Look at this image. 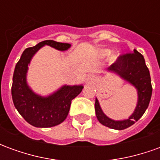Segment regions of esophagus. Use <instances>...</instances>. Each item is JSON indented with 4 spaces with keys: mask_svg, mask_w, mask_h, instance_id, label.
<instances>
[{
    "mask_svg": "<svg viewBox=\"0 0 160 160\" xmlns=\"http://www.w3.org/2000/svg\"><path fill=\"white\" fill-rule=\"evenodd\" d=\"M94 80V76L93 75H92V74H90V75H88V76L87 77V80H86V81H87V83H91V82H93Z\"/></svg>",
    "mask_w": 160,
    "mask_h": 160,
    "instance_id": "obj_1",
    "label": "esophagus"
}]
</instances>
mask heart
I'll return each instance as SVG.
<instances>
[{"mask_svg":"<svg viewBox=\"0 0 160 160\" xmlns=\"http://www.w3.org/2000/svg\"><path fill=\"white\" fill-rule=\"evenodd\" d=\"M110 54H111V50H110V49H102V50H100L99 56H100V57H102V58H104V57H106V56H110ZM115 60H116V57L113 56V57H112V61H115Z\"/></svg>","mask_w":160,"mask_h":160,"instance_id":"b5f03b06","label":"heart"}]
</instances>
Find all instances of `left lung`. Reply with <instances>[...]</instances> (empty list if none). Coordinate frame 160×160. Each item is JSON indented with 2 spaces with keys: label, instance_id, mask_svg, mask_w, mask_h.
I'll use <instances>...</instances> for the list:
<instances>
[{
  "label": "left lung",
  "instance_id": "obj_1",
  "mask_svg": "<svg viewBox=\"0 0 160 160\" xmlns=\"http://www.w3.org/2000/svg\"><path fill=\"white\" fill-rule=\"evenodd\" d=\"M107 71L118 75L121 79L131 84L137 91L136 107L130 117L124 120L117 121L108 118L102 110L98 98L95 101V111L98 122L110 128L122 130L135 123L148 109L152 92L150 73L144 57L136 49L133 53L119 56L116 62L108 68Z\"/></svg>",
  "mask_w": 160,
  "mask_h": 160
}]
</instances>
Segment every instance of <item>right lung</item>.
Returning a JSON list of instances; mask_svg holds the SVG:
<instances>
[{"mask_svg":"<svg viewBox=\"0 0 160 160\" xmlns=\"http://www.w3.org/2000/svg\"><path fill=\"white\" fill-rule=\"evenodd\" d=\"M45 45L60 51H66L71 47L69 43L45 40L27 48L16 64L12 76L13 104L24 119L37 128H50L62 123L68 115L71 101L81 92L84 87L82 85H64L46 97L33 92L26 79L28 66L34 55Z\"/></svg>","mask_w":160,"mask_h":160,"instance_id":"1","label":"right lung"}]
</instances>
